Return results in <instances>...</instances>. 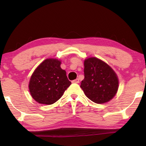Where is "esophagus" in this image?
I'll return each instance as SVG.
<instances>
[{
	"mask_svg": "<svg viewBox=\"0 0 146 146\" xmlns=\"http://www.w3.org/2000/svg\"><path fill=\"white\" fill-rule=\"evenodd\" d=\"M79 82V79H75V80L72 81V83H78Z\"/></svg>",
	"mask_w": 146,
	"mask_h": 146,
	"instance_id": "34e87169",
	"label": "esophagus"
}]
</instances>
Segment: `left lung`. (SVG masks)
I'll return each mask as SVG.
<instances>
[{
  "label": "left lung",
  "instance_id": "8db88e82",
  "mask_svg": "<svg viewBox=\"0 0 146 146\" xmlns=\"http://www.w3.org/2000/svg\"><path fill=\"white\" fill-rule=\"evenodd\" d=\"M84 77L80 87L92 102L104 104L115 96L118 78L113 70L102 60L96 57L85 59Z\"/></svg>",
  "mask_w": 146,
  "mask_h": 146
}]
</instances>
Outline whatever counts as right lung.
<instances>
[{
	"instance_id": "right-lung-1",
	"label": "right lung",
	"mask_w": 146,
	"mask_h": 146,
	"mask_svg": "<svg viewBox=\"0 0 146 146\" xmlns=\"http://www.w3.org/2000/svg\"><path fill=\"white\" fill-rule=\"evenodd\" d=\"M61 61L47 59L42 62L31 77L29 88L31 96L39 104L51 105L59 100L71 82Z\"/></svg>"
}]
</instances>
